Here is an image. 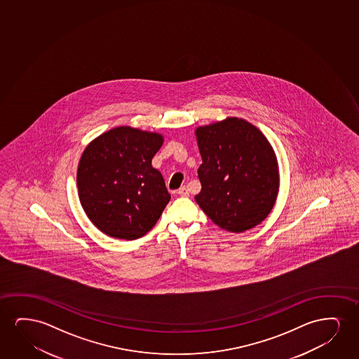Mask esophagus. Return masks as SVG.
Segmentation results:
<instances>
[{"instance_id":"34e87169","label":"esophagus","mask_w":359,"mask_h":359,"mask_svg":"<svg viewBox=\"0 0 359 359\" xmlns=\"http://www.w3.org/2000/svg\"><path fill=\"white\" fill-rule=\"evenodd\" d=\"M177 194L180 195V196H189L190 195V191H189V189L187 187H182L177 190Z\"/></svg>"}]
</instances>
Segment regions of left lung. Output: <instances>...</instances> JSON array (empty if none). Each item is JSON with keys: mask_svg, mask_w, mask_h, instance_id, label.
<instances>
[{"mask_svg": "<svg viewBox=\"0 0 359 359\" xmlns=\"http://www.w3.org/2000/svg\"><path fill=\"white\" fill-rule=\"evenodd\" d=\"M195 135L202 158L195 200L202 211L231 233L260 224L280 189L277 157L265 135L239 118L200 126Z\"/></svg>", "mask_w": 359, "mask_h": 359, "instance_id": "1", "label": "left lung"}]
</instances>
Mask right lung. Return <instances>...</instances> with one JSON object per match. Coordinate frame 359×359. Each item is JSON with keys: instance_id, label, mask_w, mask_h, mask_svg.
I'll return each instance as SVG.
<instances>
[{"instance_id": "right-lung-1", "label": "right lung", "mask_w": 359, "mask_h": 359, "mask_svg": "<svg viewBox=\"0 0 359 359\" xmlns=\"http://www.w3.org/2000/svg\"><path fill=\"white\" fill-rule=\"evenodd\" d=\"M161 133L118 126L94 138L77 169L81 205L104 234L135 241L156 226L170 200L152 158L162 147Z\"/></svg>"}]
</instances>
